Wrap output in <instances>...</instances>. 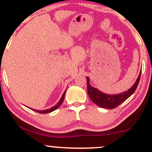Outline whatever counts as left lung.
<instances>
[{
    "label": "left lung",
    "instance_id": "1",
    "mask_svg": "<svg viewBox=\"0 0 152 152\" xmlns=\"http://www.w3.org/2000/svg\"><path fill=\"white\" fill-rule=\"evenodd\" d=\"M140 75H141V71H140L135 83L131 87V89H129L128 91H126L118 95H107L102 93L99 90L90 85V82H89L90 79L89 77H87V93H88L89 97L93 103L102 108L110 109V110L115 108L134 93V92L137 89L139 82H140Z\"/></svg>",
    "mask_w": 152,
    "mask_h": 152
}]
</instances>
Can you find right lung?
Here are the masks:
<instances>
[{"mask_svg":"<svg viewBox=\"0 0 152 152\" xmlns=\"http://www.w3.org/2000/svg\"><path fill=\"white\" fill-rule=\"evenodd\" d=\"M65 92H66V90H65V91L64 92V93H63V95H62V98H61L60 101H59V102H58V104H56V105H55L54 107H52V108L49 109V110H42V111H39V110H34V111H35V112H37L38 113H41V114H45V113H50V112H52V111H53V110H56V109H57L58 107H59V106H60L61 104H62V102H63V100H64V97H65Z\"/></svg>","mask_w":152,"mask_h":152,"instance_id":"1","label":"right lung"}]
</instances>
